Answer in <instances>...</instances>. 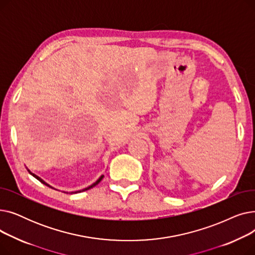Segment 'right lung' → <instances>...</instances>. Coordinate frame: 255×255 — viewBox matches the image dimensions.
Listing matches in <instances>:
<instances>
[{
  "mask_svg": "<svg viewBox=\"0 0 255 255\" xmlns=\"http://www.w3.org/2000/svg\"><path fill=\"white\" fill-rule=\"evenodd\" d=\"M28 171L30 172V175H32L34 178H36L38 181H40V182H41L42 184H44V185H46L47 187H49V188H52V189H55V188H53V187L52 186H50L49 184H47L44 180H42L41 178H40V177H38L37 175H35V173H33L30 169H28ZM103 177H104V175H101L100 177H99V179L96 181V182H94L92 185H90V186H88V187H86V188H84V189H80V190H77V191H72V192H70V193H78V192H83V191H86V190H89V189H91V188H93V187L94 186H96L102 179H103ZM57 190V189H56ZM67 193H68V192H67Z\"/></svg>",
  "mask_w": 255,
  "mask_h": 255,
  "instance_id": "obj_1",
  "label": "right lung"
}]
</instances>
